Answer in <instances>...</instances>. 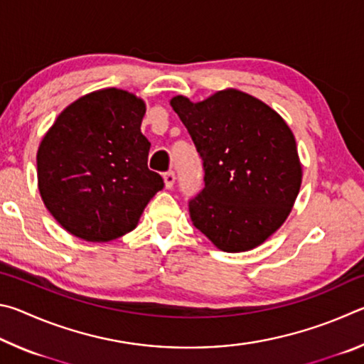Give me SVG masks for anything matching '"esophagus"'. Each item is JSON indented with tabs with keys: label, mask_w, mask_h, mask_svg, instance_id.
Instances as JSON below:
<instances>
[{
	"label": "esophagus",
	"mask_w": 364,
	"mask_h": 364,
	"mask_svg": "<svg viewBox=\"0 0 364 364\" xmlns=\"http://www.w3.org/2000/svg\"><path fill=\"white\" fill-rule=\"evenodd\" d=\"M164 183H165V188H167V189L173 188V184H175V171H171V170L165 171V173H164Z\"/></svg>",
	"instance_id": "1"
}]
</instances>
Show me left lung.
<instances>
[{"mask_svg":"<svg viewBox=\"0 0 364 364\" xmlns=\"http://www.w3.org/2000/svg\"><path fill=\"white\" fill-rule=\"evenodd\" d=\"M170 104L204 165L205 186L189 200L194 226L225 252L267 241L291 213L301 183L291 128L267 104L237 90L200 102L175 96Z\"/></svg>","mask_w":364,"mask_h":364,"instance_id":"8db88e82","label":"left lung"}]
</instances>
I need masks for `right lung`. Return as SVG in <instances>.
<instances>
[{
	"mask_svg": "<svg viewBox=\"0 0 364 364\" xmlns=\"http://www.w3.org/2000/svg\"><path fill=\"white\" fill-rule=\"evenodd\" d=\"M144 114V101L128 91L100 90L65 107L41 139V199L73 236L106 242L130 232L164 188L162 176L147 168Z\"/></svg>",
	"mask_w": 364,
	"mask_h": 364,
	"instance_id": "1",
	"label": "right lung"
}]
</instances>
